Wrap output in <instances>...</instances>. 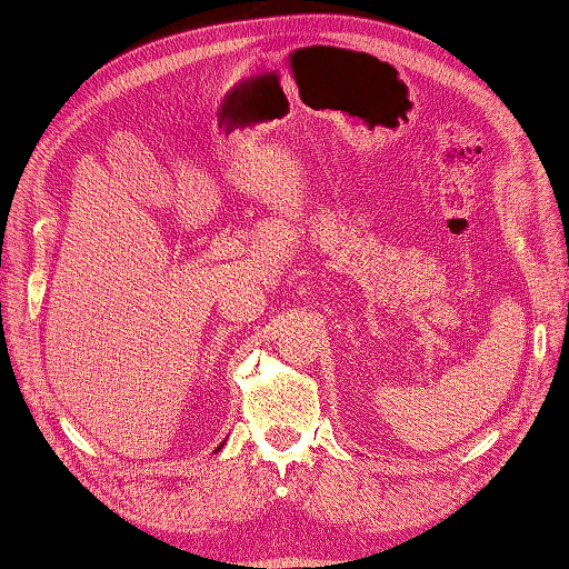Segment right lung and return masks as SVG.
<instances>
[{
  "label": "right lung",
  "mask_w": 569,
  "mask_h": 569,
  "mask_svg": "<svg viewBox=\"0 0 569 569\" xmlns=\"http://www.w3.org/2000/svg\"><path fill=\"white\" fill-rule=\"evenodd\" d=\"M220 446H222V443H220ZM220 446H218V449H220ZM218 449H216V451H218Z\"/></svg>",
  "instance_id": "1"
}]
</instances>
